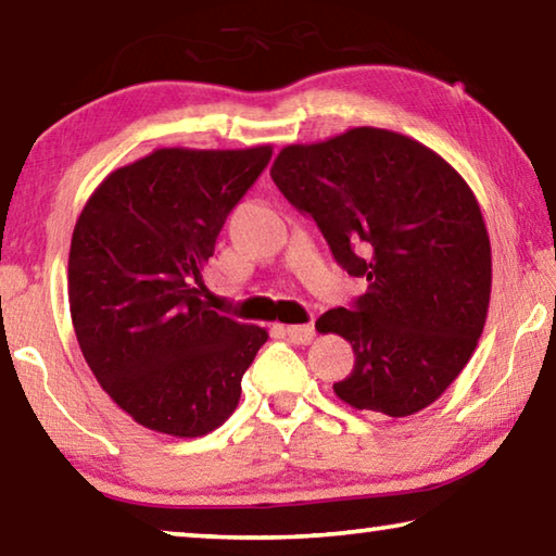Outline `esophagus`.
<instances>
[{
  "mask_svg": "<svg viewBox=\"0 0 556 556\" xmlns=\"http://www.w3.org/2000/svg\"><path fill=\"white\" fill-rule=\"evenodd\" d=\"M285 333L289 336V341L291 343H296V345H308L314 341V336H316V331H314V324H304V326H287L285 328Z\"/></svg>",
  "mask_w": 556,
  "mask_h": 556,
  "instance_id": "34e87169",
  "label": "esophagus"
}]
</instances>
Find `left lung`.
<instances>
[{"mask_svg":"<svg viewBox=\"0 0 556 556\" xmlns=\"http://www.w3.org/2000/svg\"><path fill=\"white\" fill-rule=\"evenodd\" d=\"M269 176L316 220L338 265L368 281L353 308L316 321L355 353L336 397L388 417L437 402L473 355L491 304V238L464 176L378 127L289 144Z\"/></svg>","mask_w":556,"mask_h":556,"instance_id":"1","label":"left lung"}]
</instances>
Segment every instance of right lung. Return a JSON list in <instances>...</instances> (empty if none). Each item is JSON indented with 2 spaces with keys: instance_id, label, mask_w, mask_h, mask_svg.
Listing matches in <instances>:
<instances>
[{
  "instance_id": "right-lung-1",
  "label": "right lung",
  "mask_w": 556,
  "mask_h": 556,
  "mask_svg": "<svg viewBox=\"0 0 556 556\" xmlns=\"http://www.w3.org/2000/svg\"><path fill=\"white\" fill-rule=\"evenodd\" d=\"M269 156V144L154 149L105 176L75 223L68 304L83 357L110 400L159 434L218 429L269 338L201 299L223 223Z\"/></svg>"
}]
</instances>
